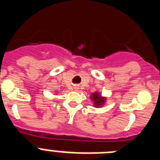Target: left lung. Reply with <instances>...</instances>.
<instances>
[{"instance_id": "8db88e82", "label": "left lung", "mask_w": 160, "mask_h": 160, "mask_svg": "<svg viewBox=\"0 0 160 160\" xmlns=\"http://www.w3.org/2000/svg\"><path fill=\"white\" fill-rule=\"evenodd\" d=\"M91 98L94 101V105L95 107H99L103 105V103L105 102V98H102L99 93L95 92L93 94H91Z\"/></svg>"}]
</instances>
